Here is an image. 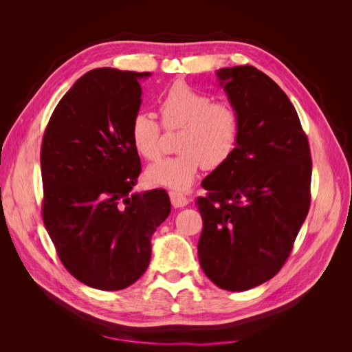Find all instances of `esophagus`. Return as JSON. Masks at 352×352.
<instances>
[{
    "label": "esophagus",
    "instance_id": "obj_1",
    "mask_svg": "<svg viewBox=\"0 0 352 352\" xmlns=\"http://www.w3.org/2000/svg\"><path fill=\"white\" fill-rule=\"evenodd\" d=\"M170 201H172V206L175 208H182V207H186L189 204V198H186L184 194L180 192H176V190H170Z\"/></svg>",
    "mask_w": 352,
    "mask_h": 352
}]
</instances>
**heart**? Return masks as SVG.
<instances>
[{"label": "heart", "mask_w": 352, "mask_h": 352, "mask_svg": "<svg viewBox=\"0 0 352 352\" xmlns=\"http://www.w3.org/2000/svg\"><path fill=\"white\" fill-rule=\"evenodd\" d=\"M158 111L166 131L180 129L176 142L179 154L148 167L145 176L151 185L186 190L202 167L219 168L235 153L241 117L230 102L212 101L210 95L177 80L160 97ZM131 141L148 162H155L163 154L162 126L148 113L133 116Z\"/></svg>", "instance_id": "b5f03b06"}]
</instances>
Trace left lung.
<instances>
[{"label": "left lung", "instance_id": "left-lung-1", "mask_svg": "<svg viewBox=\"0 0 352 352\" xmlns=\"http://www.w3.org/2000/svg\"><path fill=\"white\" fill-rule=\"evenodd\" d=\"M241 117L236 150L202 180L198 258L226 291H248L279 273L310 210L311 155L292 102L252 66L217 72Z\"/></svg>", "mask_w": 352, "mask_h": 352}]
</instances>
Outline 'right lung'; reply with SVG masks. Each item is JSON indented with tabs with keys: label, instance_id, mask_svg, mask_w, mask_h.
I'll return each instance as SVG.
<instances>
[{
	"label": "right lung",
	"instance_id": "add662e5",
	"mask_svg": "<svg viewBox=\"0 0 352 352\" xmlns=\"http://www.w3.org/2000/svg\"><path fill=\"white\" fill-rule=\"evenodd\" d=\"M102 67L60 100L42 138V220L67 272L101 291L124 289L145 273L151 236L170 214L164 189L132 192L141 158L131 141L141 78Z\"/></svg>",
	"mask_w": 352,
	"mask_h": 352
}]
</instances>
